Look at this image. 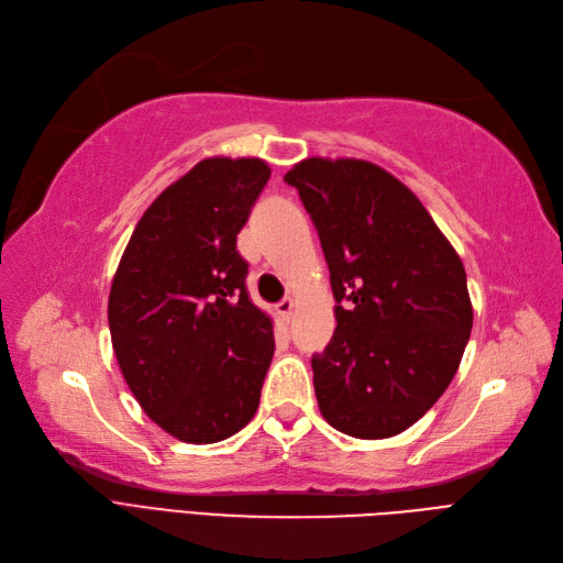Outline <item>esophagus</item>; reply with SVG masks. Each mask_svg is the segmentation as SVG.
<instances>
[{
	"label": "esophagus",
	"mask_w": 563,
	"mask_h": 563,
	"mask_svg": "<svg viewBox=\"0 0 563 563\" xmlns=\"http://www.w3.org/2000/svg\"><path fill=\"white\" fill-rule=\"evenodd\" d=\"M295 306H297V301H295L292 297H287V299H283V301L276 306V311H278L285 320H289V318H292V313H295Z\"/></svg>",
	"instance_id": "1"
}]
</instances>
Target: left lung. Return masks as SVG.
Masks as SVG:
<instances>
[{"mask_svg":"<svg viewBox=\"0 0 563 563\" xmlns=\"http://www.w3.org/2000/svg\"><path fill=\"white\" fill-rule=\"evenodd\" d=\"M285 183L318 229L336 330L311 360L320 413L357 440L405 432L440 400L473 330L459 252L400 179L311 156Z\"/></svg>","mask_w":563,"mask_h":563,"instance_id":"obj_1","label":"left lung"}]
</instances>
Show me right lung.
Returning <instances> with one entry per match:
<instances>
[{"mask_svg": "<svg viewBox=\"0 0 563 563\" xmlns=\"http://www.w3.org/2000/svg\"><path fill=\"white\" fill-rule=\"evenodd\" d=\"M268 177L262 158L198 161L144 210L114 274L107 320L121 374L179 442H222L260 407L274 324L247 297L235 235Z\"/></svg>", "mask_w": 563, "mask_h": 563, "instance_id": "right-lung-1", "label": "right lung"}]
</instances>
